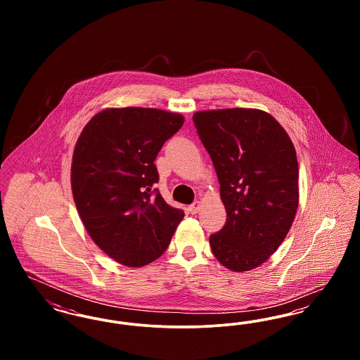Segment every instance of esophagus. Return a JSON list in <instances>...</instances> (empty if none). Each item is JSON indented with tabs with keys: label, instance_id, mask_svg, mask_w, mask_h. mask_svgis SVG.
<instances>
[{
	"label": "esophagus",
	"instance_id": "1",
	"mask_svg": "<svg viewBox=\"0 0 360 360\" xmlns=\"http://www.w3.org/2000/svg\"><path fill=\"white\" fill-rule=\"evenodd\" d=\"M200 209H201V202H200V201H195V202H193L191 205L188 206V212H190L191 214L198 213Z\"/></svg>",
	"mask_w": 360,
	"mask_h": 360
}]
</instances>
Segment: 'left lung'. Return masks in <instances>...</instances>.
<instances>
[{
	"label": "left lung",
	"mask_w": 360,
	"mask_h": 360,
	"mask_svg": "<svg viewBox=\"0 0 360 360\" xmlns=\"http://www.w3.org/2000/svg\"><path fill=\"white\" fill-rule=\"evenodd\" d=\"M210 155L226 210L210 235L224 267L243 273L264 263L286 238L298 207V162L290 137L259 109H219L193 115Z\"/></svg>",
	"instance_id": "8db88e82"
}]
</instances>
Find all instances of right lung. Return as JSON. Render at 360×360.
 Segmentation results:
<instances>
[{
    "label": "right lung",
    "instance_id": "obj_1",
    "mask_svg": "<svg viewBox=\"0 0 360 360\" xmlns=\"http://www.w3.org/2000/svg\"><path fill=\"white\" fill-rule=\"evenodd\" d=\"M184 116L154 108H110L86 124L71 163V190L87 233L128 267L160 257L184 219L166 204L155 166Z\"/></svg>",
    "mask_w": 360,
    "mask_h": 360
}]
</instances>
